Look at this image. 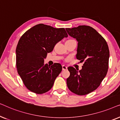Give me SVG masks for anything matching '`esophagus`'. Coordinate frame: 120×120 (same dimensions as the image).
<instances>
[{"label":"esophagus","mask_w":120,"mask_h":120,"mask_svg":"<svg viewBox=\"0 0 120 120\" xmlns=\"http://www.w3.org/2000/svg\"><path fill=\"white\" fill-rule=\"evenodd\" d=\"M62 69H63V70H67V67H66V66H65V65H62Z\"/></svg>","instance_id":"34e87169"}]
</instances>
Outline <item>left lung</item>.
<instances>
[{"label":"left lung","instance_id":"left-lung-1","mask_svg":"<svg viewBox=\"0 0 120 120\" xmlns=\"http://www.w3.org/2000/svg\"><path fill=\"white\" fill-rule=\"evenodd\" d=\"M68 34L78 41L76 58L84 62L82 69H68L67 86L75 94L83 96L96 90L105 77L109 68V50L102 36L92 27L79 26L66 28Z\"/></svg>","mask_w":120,"mask_h":120}]
</instances>
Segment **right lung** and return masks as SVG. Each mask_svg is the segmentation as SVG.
I'll return each instance as SVG.
<instances>
[{
    "mask_svg": "<svg viewBox=\"0 0 120 120\" xmlns=\"http://www.w3.org/2000/svg\"><path fill=\"white\" fill-rule=\"evenodd\" d=\"M68 37L65 29L39 24L28 29L19 39L16 47V64L25 86L32 92L42 94L53 86L60 72V64H44L47 53L57 42Z\"/></svg>",
    "mask_w": 120,
    "mask_h": 120,
    "instance_id": "right-lung-1",
    "label": "right lung"
}]
</instances>
